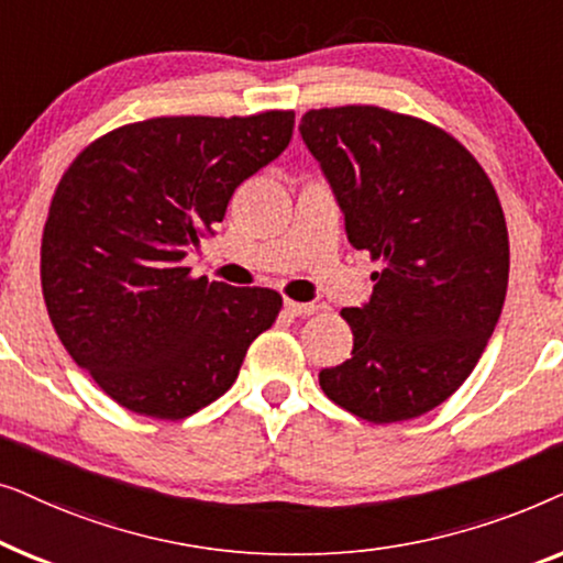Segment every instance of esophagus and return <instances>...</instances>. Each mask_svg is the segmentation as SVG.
<instances>
[{
    "label": "esophagus",
    "instance_id": "obj_1",
    "mask_svg": "<svg viewBox=\"0 0 563 563\" xmlns=\"http://www.w3.org/2000/svg\"><path fill=\"white\" fill-rule=\"evenodd\" d=\"M318 307L314 305H307V302H295V299H287L284 302V312L291 314V318H299V314H312Z\"/></svg>",
    "mask_w": 563,
    "mask_h": 563
}]
</instances>
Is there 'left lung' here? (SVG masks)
Segmentation results:
<instances>
[{
	"label": "left lung",
	"mask_w": 563,
	"mask_h": 563,
	"mask_svg": "<svg viewBox=\"0 0 563 563\" xmlns=\"http://www.w3.org/2000/svg\"><path fill=\"white\" fill-rule=\"evenodd\" d=\"M299 133L379 261L364 307H345L353 351L320 387L361 420L399 422L445 402L495 333L510 274L503 205L445 130L374 104L310 110Z\"/></svg>",
	"instance_id": "left-lung-1"
}]
</instances>
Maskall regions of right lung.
<instances>
[{"label":"right lung","instance_id":"obj_1","mask_svg":"<svg viewBox=\"0 0 563 563\" xmlns=\"http://www.w3.org/2000/svg\"><path fill=\"white\" fill-rule=\"evenodd\" d=\"M295 112L153 118L89 143L60 176L41 245L51 322L130 412L184 420L225 395L282 295L195 279L184 258L241 184L291 141Z\"/></svg>","mask_w":563,"mask_h":563}]
</instances>
